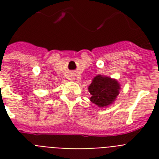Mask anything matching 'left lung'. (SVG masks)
<instances>
[{
    "label": "left lung",
    "instance_id": "left-lung-1",
    "mask_svg": "<svg viewBox=\"0 0 159 159\" xmlns=\"http://www.w3.org/2000/svg\"><path fill=\"white\" fill-rule=\"evenodd\" d=\"M88 90L92 95L91 102L100 107H104L115 102L120 92V84L111 77L98 75L93 78Z\"/></svg>",
    "mask_w": 159,
    "mask_h": 159
}]
</instances>
